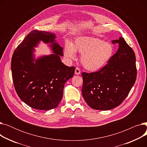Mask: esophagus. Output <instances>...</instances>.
Masks as SVG:
<instances>
[{"label":"esophagus","instance_id":"1","mask_svg":"<svg viewBox=\"0 0 147 147\" xmlns=\"http://www.w3.org/2000/svg\"><path fill=\"white\" fill-rule=\"evenodd\" d=\"M80 73H81V71H80V68H78V67L76 68V69H75V74H77V75H79V74H80Z\"/></svg>","mask_w":147,"mask_h":147}]
</instances>
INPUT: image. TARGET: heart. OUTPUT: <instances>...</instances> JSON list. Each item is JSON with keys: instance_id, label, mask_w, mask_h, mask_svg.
I'll use <instances>...</instances> for the list:
<instances>
[{"instance_id": "obj_1", "label": "heart", "mask_w": 147, "mask_h": 147, "mask_svg": "<svg viewBox=\"0 0 147 147\" xmlns=\"http://www.w3.org/2000/svg\"><path fill=\"white\" fill-rule=\"evenodd\" d=\"M82 54L81 63L87 70L96 71L104 67L112 58L114 46L98 38L80 36L76 38L74 44L65 45L64 55L69 59H74L76 52Z\"/></svg>"}]
</instances>
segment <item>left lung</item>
I'll return each instance as SVG.
<instances>
[{
  "mask_svg": "<svg viewBox=\"0 0 147 147\" xmlns=\"http://www.w3.org/2000/svg\"><path fill=\"white\" fill-rule=\"evenodd\" d=\"M119 49L108 64L96 72L82 73V95L88 105L98 110H109L120 105L136 79L135 54L124 38L112 40Z\"/></svg>",
  "mask_w": 147,
  "mask_h": 147,
  "instance_id": "obj_1",
  "label": "left lung"
}]
</instances>
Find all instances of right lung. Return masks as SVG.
Listing matches in <instances>:
<instances>
[{"instance_id":"1","label":"right lung","mask_w":147,"mask_h":147,"mask_svg":"<svg viewBox=\"0 0 147 147\" xmlns=\"http://www.w3.org/2000/svg\"><path fill=\"white\" fill-rule=\"evenodd\" d=\"M55 34L33 30L17 46L11 60L14 87L22 101L36 110L56 108L63 96L65 82L74 76L75 67L61 61L63 48ZM40 41L50 43L54 53L35 60L34 47Z\"/></svg>"}]
</instances>
